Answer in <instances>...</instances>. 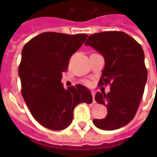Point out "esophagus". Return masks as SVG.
I'll list each match as a JSON object with an SVG mask.
<instances>
[{
	"instance_id": "34e87169",
	"label": "esophagus",
	"mask_w": 157,
	"mask_h": 157,
	"mask_svg": "<svg viewBox=\"0 0 157 157\" xmlns=\"http://www.w3.org/2000/svg\"><path fill=\"white\" fill-rule=\"evenodd\" d=\"M91 94H92V97H93V103H95V100H94V95H95V93H94V91H91Z\"/></svg>"
}]
</instances>
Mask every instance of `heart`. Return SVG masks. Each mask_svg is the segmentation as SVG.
<instances>
[{"mask_svg":"<svg viewBox=\"0 0 157 157\" xmlns=\"http://www.w3.org/2000/svg\"><path fill=\"white\" fill-rule=\"evenodd\" d=\"M83 83L85 84V85H86V86H89V85L90 84V81H84Z\"/></svg>","mask_w":157,"mask_h":157,"instance_id":"obj_1","label":"heart"}]
</instances>
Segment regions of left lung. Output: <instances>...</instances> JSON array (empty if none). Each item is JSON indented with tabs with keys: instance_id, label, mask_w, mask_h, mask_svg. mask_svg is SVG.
<instances>
[{
	"instance_id": "1",
	"label": "left lung",
	"mask_w": 157,
	"mask_h": 157,
	"mask_svg": "<svg viewBox=\"0 0 157 157\" xmlns=\"http://www.w3.org/2000/svg\"><path fill=\"white\" fill-rule=\"evenodd\" d=\"M85 45L103 56L98 86H110L109 93L95 94V101L107 107V114L103 119H94V124L104 130L124 126L136 114L147 78L143 48L128 34L115 31L90 36Z\"/></svg>"
}]
</instances>
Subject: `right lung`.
<instances>
[{
  "label": "right lung",
  "mask_w": 157,
  "mask_h": 157,
  "mask_svg": "<svg viewBox=\"0 0 157 157\" xmlns=\"http://www.w3.org/2000/svg\"><path fill=\"white\" fill-rule=\"evenodd\" d=\"M88 36L43 33L23 46L18 67L21 93L33 117L42 126L63 130L71 124L77 104L93 101L82 85L65 90L61 82L69 59Z\"/></svg>",
  "instance_id": "right-lung-1"
}]
</instances>
